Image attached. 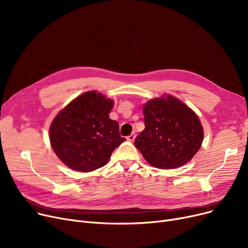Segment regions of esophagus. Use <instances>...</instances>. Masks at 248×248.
<instances>
[{"label": "esophagus", "instance_id": "34e87169", "mask_svg": "<svg viewBox=\"0 0 248 248\" xmlns=\"http://www.w3.org/2000/svg\"><path fill=\"white\" fill-rule=\"evenodd\" d=\"M135 139H136V135H135V134L129 135V136L126 138V140H129V141H134V140H135Z\"/></svg>", "mask_w": 248, "mask_h": 248}]
</instances>
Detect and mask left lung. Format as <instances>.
<instances>
[{
    "mask_svg": "<svg viewBox=\"0 0 248 248\" xmlns=\"http://www.w3.org/2000/svg\"><path fill=\"white\" fill-rule=\"evenodd\" d=\"M145 129L135 146L147 162L159 169L179 168L198 152L204 139L203 127L184 102L167 95L149 100L142 108Z\"/></svg>",
    "mask_w": 248,
    "mask_h": 248,
    "instance_id": "left-lung-1",
    "label": "left lung"
}]
</instances>
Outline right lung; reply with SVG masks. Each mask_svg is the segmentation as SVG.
Instances as JSON below:
<instances>
[{
  "instance_id": "right-lung-1",
  "label": "right lung",
  "mask_w": 248,
  "mask_h": 248,
  "mask_svg": "<svg viewBox=\"0 0 248 248\" xmlns=\"http://www.w3.org/2000/svg\"><path fill=\"white\" fill-rule=\"evenodd\" d=\"M113 101L87 91L68 103L50 125L49 138L57 157L72 170L91 172L106 165L125 140L119 124L109 119Z\"/></svg>"
}]
</instances>
